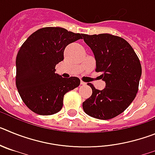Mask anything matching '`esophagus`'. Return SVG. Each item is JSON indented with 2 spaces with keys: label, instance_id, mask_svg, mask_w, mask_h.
Segmentation results:
<instances>
[{
  "label": "esophagus",
  "instance_id": "esophagus-1",
  "mask_svg": "<svg viewBox=\"0 0 155 155\" xmlns=\"http://www.w3.org/2000/svg\"><path fill=\"white\" fill-rule=\"evenodd\" d=\"M81 84H82V85H85L86 83H85V82L82 81H81Z\"/></svg>",
  "mask_w": 155,
  "mask_h": 155
}]
</instances>
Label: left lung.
I'll list each match as a JSON object with an SVG mask.
<instances>
[{
    "label": "left lung",
    "instance_id": "obj_1",
    "mask_svg": "<svg viewBox=\"0 0 155 155\" xmlns=\"http://www.w3.org/2000/svg\"><path fill=\"white\" fill-rule=\"evenodd\" d=\"M96 61V72L105 82L103 90L92 89L83 104L84 113L98 120L113 119L127 109L138 91L142 69L140 62L129 42L120 36L104 33L83 35Z\"/></svg>",
    "mask_w": 155,
    "mask_h": 155
}]
</instances>
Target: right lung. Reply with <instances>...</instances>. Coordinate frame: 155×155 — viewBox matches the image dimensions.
<instances>
[{
    "label": "right lung",
    "instance_id": "right-lung-1",
    "mask_svg": "<svg viewBox=\"0 0 155 155\" xmlns=\"http://www.w3.org/2000/svg\"><path fill=\"white\" fill-rule=\"evenodd\" d=\"M82 36L64 28L46 27L33 32L21 45L16 57V86L32 112L42 116L58 113L64 94L79 86L78 78H62L55 73V67L64 60L66 46Z\"/></svg>",
    "mask_w": 155,
    "mask_h": 155
}]
</instances>
